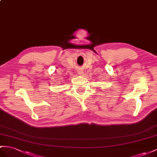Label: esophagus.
Here are the masks:
<instances>
[{
	"label": "esophagus",
	"mask_w": 157,
	"mask_h": 157,
	"mask_svg": "<svg viewBox=\"0 0 157 157\" xmlns=\"http://www.w3.org/2000/svg\"><path fill=\"white\" fill-rule=\"evenodd\" d=\"M78 73L79 75H82L83 74V70H82V69H79V70H78Z\"/></svg>",
	"instance_id": "1"
}]
</instances>
